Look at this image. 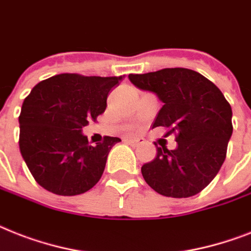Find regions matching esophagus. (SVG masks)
Here are the masks:
<instances>
[{
    "instance_id": "34e87169",
    "label": "esophagus",
    "mask_w": 251,
    "mask_h": 251,
    "mask_svg": "<svg viewBox=\"0 0 251 251\" xmlns=\"http://www.w3.org/2000/svg\"><path fill=\"white\" fill-rule=\"evenodd\" d=\"M126 142L131 146H140V144L144 143V140L140 139V138H129V139H126Z\"/></svg>"
}]
</instances>
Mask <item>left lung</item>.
Returning a JSON list of instances; mask_svg holds the SVG:
<instances>
[{"mask_svg":"<svg viewBox=\"0 0 251 251\" xmlns=\"http://www.w3.org/2000/svg\"><path fill=\"white\" fill-rule=\"evenodd\" d=\"M129 78L164 103L152 127H165V136L175 134L178 143L172 151L157 147L156 158L142 166L144 180L162 196H195L225 162L233 131L231 105L210 79L192 69L165 68Z\"/></svg>","mask_w":251,"mask_h":251,"instance_id":"1","label":"left lung"}]
</instances>
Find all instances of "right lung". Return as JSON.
<instances>
[{
  "mask_svg": "<svg viewBox=\"0 0 251 251\" xmlns=\"http://www.w3.org/2000/svg\"><path fill=\"white\" fill-rule=\"evenodd\" d=\"M122 76L62 73L38 82L19 116L20 153L34 180L59 196L87 192L99 182L109 151L120 138L90 146L82 127L105 111Z\"/></svg>",
  "mask_w": 251,
  "mask_h": 251,
  "instance_id": "right-lung-1",
  "label": "right lung"
}]
</instances>
